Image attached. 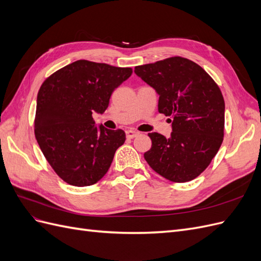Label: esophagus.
<instances>
[{"label": "esophagus", "mask_w": 261, "mask_h": 261, "mask_svg": "<svg viewBox=\"0 0 261 261\" xmlns=\"http://www.w3.org/2000/svg\"><path fill=\"white\" fill-rule=\"evenodd\" d=\"M138 132H136V130H132V129H128V130H126V137L127 138H129V139H132V138H134V137H136L137 135H138Z\"/></svg>", "instance_id": "esophagus-1"}]
</instances>
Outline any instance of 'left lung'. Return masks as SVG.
<instances>
[{"label": "left lung", "instance_id": "obj_1", "mask_svg": "<svg viewBox=\"0 0 261 261\" xmlns=\"http://www.w3.org/2000/svg\"><path fill=\"white\" fill-rule=\"evenodd\" d=\"M159 94L158 110L172 123L170 138L149 133L144 156L164 178L184 183L208 168L224 136V99L219 86L195 62L173 57L135 67Z\"/></svg>", "mask_w": 261, "mask_h": 261}]
</instances>
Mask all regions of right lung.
Returning a JSON list of instances; mask_svg holds the SVG:
<instances>
[{
    "label": "right lung",
    "mask_w": 261,
    "mask_h": 261,
    "mask_svg": "<svg viewBox=\"0 0 261 261\" xmlns=\"http://www.w3.org/2000/svg\"><path fill=\"white\" fill-rule=\"evenodd\" d=\"M132 73L130 67L78 60L41 85L36 139L46 161L67 184H96L106 175L117 148L125 143L124 130L97 127L92 114L106 111L114 89Z\"/></svg>",
    "instance_id": "1"
}]
</instances>
